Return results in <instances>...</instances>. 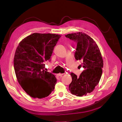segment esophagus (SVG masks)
Returning <instances> with one entry per match:
<instances>
[{
	"instance_id": "esophagus-1",
	"label": "esophagus",
	"mask_w": 122,
	"mask_h": 122,
	"mask_svg": "<svg viewBox=\"0 0 122 122\" xmlns=\"http://www.w3.org/2000/svg\"><path fill=\"white\" fill-rule=\"evenodd\" d=\"M62 75H63V74L59 73V74H57V77H61L62 76Z\"/></svg>"
}]
</instances>
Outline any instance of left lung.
I'll list each match as a JSON object with an SVG mask.
<instances>
[{
  "label": "left lung",
  "mask_w": 122,
  "mask_h": 122,
  "mask_svg": "<svg viewBox=\"0 0 122 122\" xmlns=\"http://www.w3.org/2000/svg\"><path fill=\"white\" fill-rule=\"evenodd\" d=\"M65 36L76 42L74 57L82 61L79 67L84 69L79 77L71 73L72 81L69 90L73 95L82 97L93 92L101 79L103 67L101 53L94 40L86 34L74 33Z\"/></svg>",
  "instance_id": "obj_1"
}]
</instances>
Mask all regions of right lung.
<instances>
[{
    "instance_id": "right-lung-1",
    "label": "right lung",
    "mask_w": 122,
    "mask_h": 122,
    "mask_svg": "<svg viewBox=\"0 0 122 122\" xmlns=\"http://www.w3.org/2000/svg\"><path fill=\"white\" fill-rule=\"evenodd\" d=\"M61 37L58 35L34 33L22 40L17 48L15 72L21 87L32 98H45L54 90L57 79L44 70V64L50 61L54 47Z\"/></svg>"
}]
</instances>
